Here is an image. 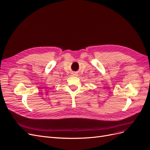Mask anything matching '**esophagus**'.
Listing matches in <instances>:
<instances>
[{"instance_id":"obj_1","label":"esophagus","mask_w":150,"mask_h":150,"mask_svg":"<svg viewBox=\"0 0 150 150\" xmlns=\"http://www.w3.org/2000/svg\"><path fill=\"white\" fill-rule=\"evenodd\" d=\"M73 74V75H75V76H76L77 75H76V74Z\"/></svg>"}]
</instances>
